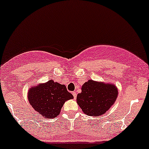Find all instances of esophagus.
Returning a JSON list of instances; mask_svg holds the SVG:
<instances>
[{"mask_svg": "<svg viewBox=\"0 0 149 149\" xmlns=\"http://www.w3.org/2000/svg\"><path fill=\"white\" fill-rule=\"evenodd\" d=\"M72 94H73V97H74V99H76V97H77V95H76V93L75 92V91H73V92L72 93Z\"/></svg>", "mask_w": 149, "mask_h": 149, "instance_id": "34e87169", "label": "esophagus"}]
</instances>
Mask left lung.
<instances>
[{
	"mask_svg": "<svg viewBox=\"0 0 149 149\" xmlns=\"http://www.w3.org/2000/svg\"><path fill=\"white\" fill-rule=\"evenodd\" d=\"M118 95L113 84L89 80L81 88L77 95V103L88 116H100L113 105Z\"/></svg>",
	"mask_w": 149,
	"mask_h": 149,
	"instance_id": "1",
	"label": "left lung"
}]
</instances>
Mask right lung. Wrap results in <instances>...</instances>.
I'll list each match as a JSON object with an SVG mask.
<instances>
[{"label":"right lung","instance_id":"right-lung-1","mask_svg":"<svg viewBox=\"0 0 149 149\" xmlns=\"http://www.w3.org/2000/svg\"><path fill=\"white\" fill-rule=\"evenodd\" d=\"M27 96L29 103L39 114L52 119L59 114L66 101L73 98L64 85L53 80L32 87Z\"/></svg>","mask_w":149,"mask_h":149}]
</instances>
